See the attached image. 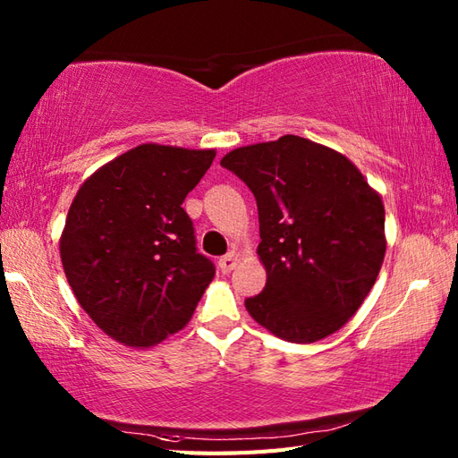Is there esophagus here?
I'll return each instance as SVG.
<instances>
[{"mask_svg": "<svg viewBox=\"0 0 458 458\" xmlns=\"http://www.w3.org/2000/svg\"><path fill=\"white\" fill-rule=\"evenodd\" d=\"M238 259H240V256L236 254V251H228L226 256H222L220 261H218V267H220L222 274H230V271L236 267Z\"/></svg>", "mask_w": 458, "mask_h": 458, "instance_id": "obj_1", "label": "esophagus"}]
</instances>
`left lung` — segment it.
<instances>
[{
  "label": "left lung",
  "mask_w": 458,
  "mask_h": 458,
  "mask_svg": "<svg viewBox=\"0 0 458 458\" xmlns=\"http://www.w3.org/2000/svg\"><path fill=\"white\" fill-rule=\"evenodd\" d=\"M258 202L266 287L248 313L289 343L333 335L364 303L386 254L384 204L344 155L299 135L220 161Z\"/></svg>",
  "instance_id": "left-lung-1"
}]
</instances>
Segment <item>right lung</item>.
<instances>
[{
  "mask_svg": "<svg viewBox=\"0 0 458 458\" xmlns=\"http://www.w3.org/2000/svg\"><path fill=\"white\" fill-rule=\"evenodd\" d=\"M212 149L145 143L104 165L68 210L61 259L81 307L128 346L161 343L189 323L214 277L182 202Z\"/></svg>",
  "mask_w": 458,
  "mask_h": 458,
  "instance_id": "add662e5",
  "label": "right lung"
}]
</instances>
